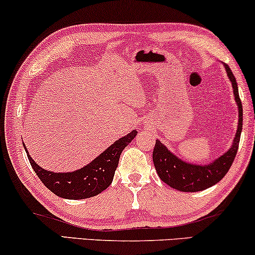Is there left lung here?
Masks as SVG:
<instances>
[{"mask_svg":"<svg viewBox=\"0 0 255 255\" xmlns=\"http://www.w3.org/2000/svg\"><path fill=\"white\" fill-rule=\"evenodd\" d=\"M223 66L232 85L233 96L238 107V127H237L232 145L230 146L228 151L208 163H193L179 158L158 139L155 141V147L153 151V163H154L156 173L162 182L183 193L202 191L218 183L229 172L238 151L240 134L243 130V106L239 99L238 86H237L235 75L232 74L229 65L223 64Z\"/></svg>","mask_w":255,"mask_h":255,"instance_id":"1","label":"left lung"}]
</instances>
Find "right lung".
I'll use <instances>...</instances> for the list:
<instances>
[{
  "mask_svg": "<svg viewBox=\"0 0 255 255\" xmlns=\"http://www.w3.org/2000/svg\"><path fill=\"white\" fill-rule=\"evenodd\" d=\"M137 133V130H133L120 138L114 144H111L106 151L96 156L92 162L74 172L55 173L44 169L31 158L24 142L23 146L34 173L45 184V187L61 198L83 200V198L96 196L110 186L114 180L115 170L118 166L122 152L133 140Z\"/></svg>",
  "mask_w": 255,
  "mask_h": 255,
  "instance_id": "add662e5",
  "label": "right lung"
}]
</instances>
